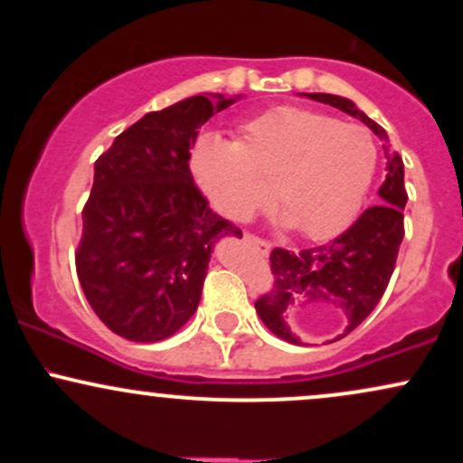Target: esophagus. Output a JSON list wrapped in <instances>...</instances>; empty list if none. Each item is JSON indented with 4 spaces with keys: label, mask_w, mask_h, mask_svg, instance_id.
<instances>
[{
    "label": "esophagus",
    "mask_w": 463,
    "mask_h": 463,
    "mask_svg": "<svg viewBox=\"0 0 463 463\" xmlns=\"http://www.w3.org/2000/svg\"><path fill=\"white\" fill-rule=\"evenodd\" d=\"M243 239H246L250 246L257 250L259 254H263V257H268L269 250H272V246H269V241H265V239L257 237V235H250V232H246V235H243Z\"/></svg>",
    "instance_id": "obj_1"
}]
</instances>
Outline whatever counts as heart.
Returning <instances> with one entry per match:
<instances>
[{
	"instance_id": "obj_1",
	"label": "heart",
	"mask_w": 463,
	"mask_h": 463,
	"mask_svg": "<svg viewBox=\"0 0 463 463\" xmlns=\"http://www.w3.org/2000/svg\"><path fill=\"white\" fill-rule=\"evenodd\" d=\"M237 143L202 135L189 167L211 204L243 220L268 198L305 237L335 235L359 211L376 169L365 128L300 106H276L239 124Z\"/></svg>"
}]
</instances>
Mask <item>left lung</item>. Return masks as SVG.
<instances>
[{"label":"left lung","mask_w":463,"mask_h":463,"mask_svg":"<svg viewBox=\"0 0 463 463\" xmlns=\"http://www.w3.org/2000/svg\"><path fill=\"white\" fill-rule=\"evenodd\" d=\"M305 95L357 117L385 141L387 176L379 189L381 204L365 209L342 235L300 252L274 248L269 254L274 283L272 289L254 302V309L276 337L289 344H302L287 326V316L298 307H313L342 317L344 331L337 339L354 331L385 294L396 268L398 248L405 237V165L398 152H392L387 146V132L346 98L331 93Z\"/></svg>","instance_id":"obj_1"}]
</instances>
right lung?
Returning a JSON list of instances; mask_svg holds the SVG:
<instances>
[{
	"label": "right lung",
	"mask_w": 463,
	"mask_h": 463,
	"mask_svg": "<svg viewBox=\"0 0 463 463\" xmlns=\"http://www.w3.org/2000/svg\"><path fill=\"white\" fill-rule=\"evenodd\" d=\"M213 98L143 115L95 161L76 269L91 309L130 342H161L187 324L215 241L241 237L209 209L189 169L200 126L235 102Z\"/></svg>",
	"instance_id": "obj_1"
}]
</instances>
